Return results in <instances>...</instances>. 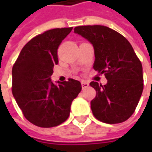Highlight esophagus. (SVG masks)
Returning a JSON list of instances; mask_svg holds the SVG:
<instances>
[{
	"instance_id": "obj_1",
	"label": "esophagus",
	"mask_w": 152,
	"mask_h": 152,
	"mask_svg": "<svg viewBox=\"0 0 152 152\" xmlns=\"http://www.w3.org/2000/svg\"><path fill=\"white\" fill-rule=\"evenodd\" d=\"M81 83H82V88L83 89H85L89 86V83L86 82V81H81Z\"/></svg>"
}]
</instances>
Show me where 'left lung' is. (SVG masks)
<instances>
[{"label": "left lung", "instance_id": "obj_1", "mask_svg": "<svg viewBox=\"0 0 152 152\" xmlns=\"http://www.w3.org/2000/svg\"><path fill=\"white\" fill-rule=\"evenodd\" d=\"M75 32L93 45V69L107 79L105 85L94 81L90 83L97 92L91 101L93 115L108 124L127 121L143 90L142 67L133 47L121 34L103 25L77 26Z\"/></svg>", "mask_w": 152, "mask_h": 152}]
</instances>
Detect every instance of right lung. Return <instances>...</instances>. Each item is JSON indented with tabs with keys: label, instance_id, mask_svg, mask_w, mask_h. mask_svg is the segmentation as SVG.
<instances>
[{
	"label": "right lung",
	"instance_id": "1",
	"mask_svg": "<svg viewBox=\"0 0 152 152\" xmlns=\"http://www.w3.org/2000/svg\"><path fill=\"white\" fill-rule=\"evenodd\" d=\"M72 27L46 31L31 39L20 52L12 68V93L23 116L40 128H53L69 116L81 83L69 78L54 84L51 77L57 65V50Z\"/></svg>",
	"mask_w": 152,
	"mask_h": 152
}]
</instances>
